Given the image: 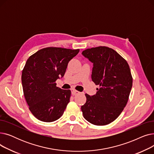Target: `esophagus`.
Returning a JSON list of instances; mask_svg holds the SVG:
<instances>
[{
    "instance_id": "34e87169",
    "label": "esophagus",
    "mask_w": 154,
    "mask_h": 154,
    "mask_svg": "<svg viewBox=\"0 0 154 154\" xmlns=\"http://www.w3.org/2000/svg\"><path fill=\"white\" fill-rule=\"evenodd\" d=\"M71 91H72V94L73 95H77V94H79L80 93L79 91H77L75 90V89H72Z\"/></svg>"
}]
</instances>
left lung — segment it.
Instances as JSON below:
<instances>
[{
    "label": "left lung",
    "instance_id": "left-lung-1",
    "mask_svg": "<svg viewBox=\"0 0 154 154\" xmlns=\"http://www.w3.org/2000/svg\"><path fill=\"white\" fill-rule=\"evenodd\" d=\"M82 54L93 63L92 80L100 86L96 94H85L87 100L81 107L85 120L96 125L114 121L127 103L132 87V77L127 61L107 47L88 48Z\"/></svg>",
    "mask_w": 154,
    "mask_h": 154
}]
</instances>
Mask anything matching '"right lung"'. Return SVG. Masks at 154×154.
<instances>
[{
  "label": "right lung",
  "instance_id": "right-lung-1",
  "mask_svg": "<svg viewBox=\"0 0 154 154\" xmlns=\"http://www.w3.org/2000/svg\"><path fill=\"white\" fill-rule=\"evenodd\" d=\"M79 52V49L47 47L27 59L22 74L23 95L39 120L51 122L63 115L71 91L57 87L55 81L63 77L69 62Z\"/></svg>",
  "mask_w": 154,
  "mask_h": 154
}]
</instances>
